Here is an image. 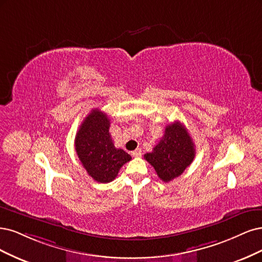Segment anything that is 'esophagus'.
<instances>
[{
  "instance_id": "esophagus-1",
  "label": "esophagus",
  "mask_w": 262,
  "mask_h": 262,
  "mask_svg": "<svg viewBox=\"0 0 262 262\" xmlns=\"http://www.w3.org/2000/svg\"><path fill=\"white\" fill-rule=\"evenodd\" d=\"M132 156H133V157H140V156H141V149L137 148L136 150L132 151Z\"/></svg>"
}]
</instances>
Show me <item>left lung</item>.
<instances>
[{"label": "left lung", "mask_w": 262, "mask_h": 262, "mask_svg": "<svg viewBox=\"0 0 262 262\" xmlns=\"http://www.w3.org/2000/svg\"><path fill=\"white\" fill-rule=\"evenodd\" d=\"M195 145L189 133L180 122L168 124L162 139L154 148L152 152L146 154L145 159L165 183L179 177L195 158Z\"/></svg>", "instance_id": "left-lung-1"}]
</instances>
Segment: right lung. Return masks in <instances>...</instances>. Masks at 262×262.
Instances as JSON below:
<instances>
[{
    "label": "right lung",
    "mask_w": 262,
    "mask_h": 262,
    "mask_svg": "<svg viewBox=\"0 0 262 262\" xmlns=\"http://www.w3.org/2000/svg\"><path fill=\"white\" fill-rule=\"evenodd\" d=\"M110 120L95 108L86 116L75 137V149L88 175L98 183H110L120 168L132 160L123 149L115 148L108 133Z\"/></svg>",
    "instance_id": "obj_1"
}]
</instances>
